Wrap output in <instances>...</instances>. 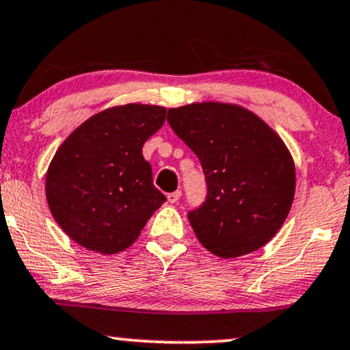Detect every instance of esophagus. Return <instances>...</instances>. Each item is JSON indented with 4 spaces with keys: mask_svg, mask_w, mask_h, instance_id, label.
<instances>
[{
    "mask_svg": "<svg viewBox=\"0 0 350 350\" xmlns=\"http://www.w3.org/2000/svg\"><path fill=\"white\" fill-rule=\"evenodd\" d=\"M180 196H182V191H180V189H176V191H174V193H168L167 200H168V202H170V204H174V202L180 200Z\"/></svg>",
    "mask_w": 350,
    "mask_h": 350,
    "instance_id": "esophagus-1",
    "label": "esophagus"
}]
</instances>
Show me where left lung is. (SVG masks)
Masks as SVG:
<instances>
[{"label": "left lung", "instance_id": "left-lung-1", "mask_svg": "<svg viewBox=\"0 0 350 350\" xmlns=\"http://www.w3.org/2000/svg\"><path fill=\"white\" fill-rule=\"evenodd\" d=\"M167 122L198 155L208 183L206 201L188 213L200 243L226 260L265 247L295 195V163L278 133L235 103L168 109Z\"/></svg>", "mask_w": 350, "mask_h": 350}]
</instances>
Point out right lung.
<instances>
[{
  "instance_id": "add662e5",
  "label": "right lung",
  "mask_w": 350,
  "mask_h": 350,
  "mask_svg": "<svg viewBox=\"0 0 350 350\" xmlns=\"http://www.w3.org/2000/svg\"><path fill=\"white\" fill-rule=\"evenodd\" d=\"M165 111L142 103L111 107L85 120L56 150L46 170V201L58 226L81 247L123 252L165 202L142 157Z\"/></svg>"
}]
</instances>
